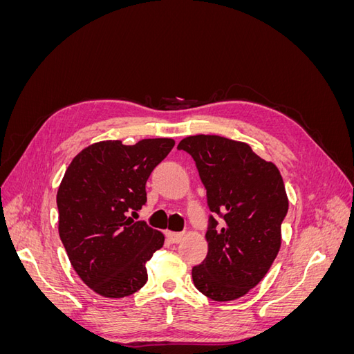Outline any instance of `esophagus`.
Wrapping results in <instances>:
<instances>
[{"label":"esophagus","instance_id":"esophagus-1","mask_svg":"<svg viewBox=\"0 0 354 354\" xmlns=\"http://www.w3.org/2000/svg\"><path fill=\"white\" fill-rule=\"evenodd\" d=\"M165 234H167V238H168V241L169 242H173V243H178V242H181V239H183V236H185V233H177V232H165Z\"/></svg>","mask_w":354,"mask_h":354}]
</instances>
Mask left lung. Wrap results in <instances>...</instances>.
<instances>
[{"instance_id":"obj_1","label":"left lung","mask_w":354,"mask_h":354,"mask_svg":"<svg viewBox=\"0 0 354 354\" xmlns=\"http://www.w3.org/2000/svg\"><path fill=\"white\" fill-rule=\"evenodd\" d=\"M195 159L207 189L208 255L192 269L199 292L232 301L259 283L281 250L288 196L279 169L248 143L216 134H196L177 146Z\"/></svg>"}]
</instances>
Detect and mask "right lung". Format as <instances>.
Returning a JSON list of instances; mask_svg holds the SVG:
<instances>
[{"mask_svg": "<svg viewBox=\"0 0 354 354\" xmlns=\"http://www.w3.org/2000/svg\"><path fill=\"white\" fill-rule=\"evenodd\" d=\"M174 145L173 138H143L133 146L93 143L72 159L62 178L60 239L73 270L102 297H128L147 281L146 263L165 238L128 212L145 205L146 181Z\"/></svg>", "mask_w": 354, "mask_h": 354, "instance_id": "obj_1", "label": "right lung"}]
</instances>
